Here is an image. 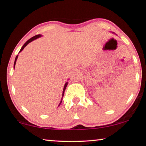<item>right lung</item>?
I'll return each mask as SVG.
<instances>
[{"label":"right lung","instance_id":"1","mask_svg":"<svg viewBox=\"0 0 146 146\" xmlns=\"http://www.w3.org/2000/svg\"><path fill=\"white\" fill-rule=\"evenodd\" d=\"M40 36H41L40 35H36L33 36V37H31V38H29V40H28V41H27L25 44H24L23 46L22 47V48L21 49V50H20L19 52H21V51H23V49H24V48H25V47H26L27 45H28V44L29 42H31V41H33V40H35V39H36V38H38V37H40ZM17 58H18V55H17V56H16L15 60V62H14V68H15V64H16V61H17ZM67 85H68V82H66V83L65 84V85H64V90H63V93H62V97H63V95H64V91H65L66 87H67ZM61 102H62V100H61V102H60V104H61ZM60 104H59L58 106H60Z\"/></svg>","mask_w":146,"mask_h":146}]
</instances>
